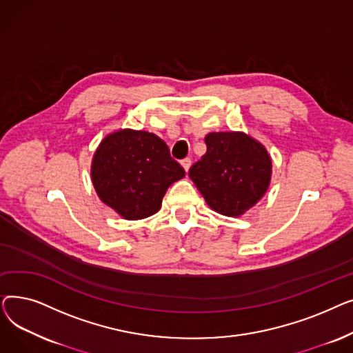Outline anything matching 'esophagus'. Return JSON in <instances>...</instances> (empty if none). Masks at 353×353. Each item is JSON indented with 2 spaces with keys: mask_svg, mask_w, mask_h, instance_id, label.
Wrapping results in <instances>:
<instances>
[{
  "mask_svg": "<svg viewBox=\"0 0 353 353\" xmlns=\"http://www.w3.org/2000/svg\"><path fill=\"white\" fill-rule=\"evenodd\" d=\"M180 163H181V165H183V169L186 170V172H189V169H190V164H192V160H190L189 157H186V159H183Z\"/></svg>",
  "mask_w": 353,
  "mask_h": 353,
  "instance_id": "esophagus-1",
  "label": "esophagus"
}]
</instances>
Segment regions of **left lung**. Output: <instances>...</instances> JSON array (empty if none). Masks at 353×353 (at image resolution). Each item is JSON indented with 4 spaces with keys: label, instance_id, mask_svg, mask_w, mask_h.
I'll use <instances>...</instances> for the list:
<instances>
[{
    "label": "left lung",
    "instance_id": "8db88e82",
    "mask_svg": "<svg viewBox=\"0 0 353 353\" xmlns=\"http://www.w3.org/2000/svg\"><path fill=\"white\" fill-rule=\"evenodd\" d=\"M208 152L189 176L208 205L225 216H240L269 188L272 160L266 148L245 133H210Z\"/></svg>",
    "mask_w": 353,
    "mask_h": 353
}]
</instances>
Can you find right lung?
I'll use <instances>...</instances> for the list:
<instances>
[{"label":"right lung","instance_id":"right-lung-1","mask_svg":"<svg viewBox=\"0 0 353 353\" xmlns=\"http://www.w3.org/2000/svg\"><path fill=\"white\" fill-rule=\"evenodd\" d=\"M184 174L160 137L128 128L107 136L91 164L99 197L127 220L157 213L167 189Z\"/></svg>","mask_w":353,"mask_h":353}]
</instances>
